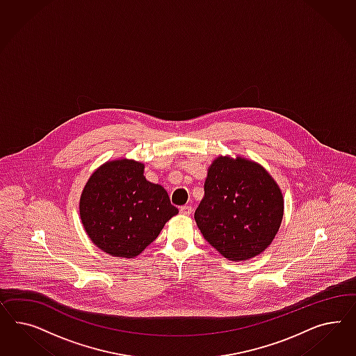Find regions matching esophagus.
I'll return each mask as SVG.
<instances>
[{"mask_svg":"<svg viewBox=\"0 0 356 356\" xmlns=\"http://www.w3.org/2000/svg\"><path fill=\"white\" fill-rule=\"evenodd\" d=\"M180 214L184 216H189L192 214V206H181L180 207Z\"/></svg>","mask_w":356,"mask_h":356,"instance_id":"34e87169","label":"esophagus"}]
</instances>
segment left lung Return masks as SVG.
<instances>
[{
  "mask_svg": "<svg viewBox=\"0 0 356 356\" xmlns=\"http://www.w3.org/2000/svg\"><path fill=\"white\" fill-rule=\"evenodd\" d=\"M283 207L278 184L259 163L218 156L209 167L205 195L194 219L206 241L223 257L245 261L271 244Z\"/></svg>",
  "mask_w": 356,
  "mask_h": 356,
  "instance_id": "left-lung-1",
  "label": "left lung"
}]
</instances>
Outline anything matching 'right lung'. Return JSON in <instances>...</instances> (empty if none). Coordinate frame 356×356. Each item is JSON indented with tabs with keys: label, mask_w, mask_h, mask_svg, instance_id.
Wrapping results in <instances>:
<instances>
[{
	"label": "right lung",
	"mask_w": 356,
	"mask_h": 356,
	"mask_svg": "<svg viewBox=\"0 0 356 356\" xmlns=\"http://www.w3.org/2000/svg\"><path fill=\"white\" fill-rule=\"evenodd\" d=\"M145 164L131 159L104 163L88 179L79 216L91 241L111 256L134 259L179 213L162 185L147 181Z\"/></svg>",
	"instance_id": "right-lung-1"
}]
</instances>
